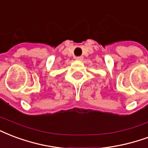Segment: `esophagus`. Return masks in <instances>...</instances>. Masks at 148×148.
I'll return each mask as SVG.
<instances>
[{
    "label": "esophagus",
    "mask_w": 148,
    "mask_h": 148,
    "mask_svg": "<svg viewBox=\"0 0 148 148\" xmlns=\"http://www.w3.org/2000/svg\"><path fill=\"white\" fill-rule=\"evenodd\" d=\"M75 59L77 60H78V61H82V60H83V56H77Z\"/></svg>",
    "instance_id": "34e87169"
}]
</instances>
